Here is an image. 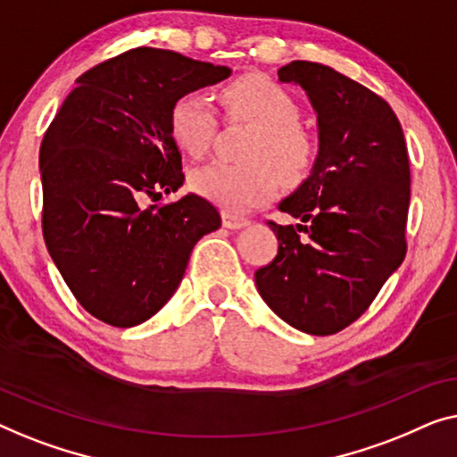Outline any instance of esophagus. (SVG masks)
I'll list each match as a JSON object with an SVG mask.
<instances>
[{"mask_svg": "<svg viewBox=\"0 0 457 457\" xmlns=\"http://www.w3.org/2000/svg\"><path fill=\"white\" fill-rule=\"evenodd\" d=\"M221 220H223V228H228V229H242V228H246L248 223H250L246 217L234 215V213H229V211H223Z\"/></svg>", "mask_w": 457, "mask_h": 457, "instance_id": "1", "label": "esophagus"}]
</instances>
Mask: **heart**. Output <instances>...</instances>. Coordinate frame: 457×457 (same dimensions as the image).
I'll use <instances>...</instances> for the list:
<instances>
[{"label":"heart","instance_id":"obj_1","mask_svg":"<svg viewBox=\"0 0 457 457\" xmlns=\"http://www.w3.org/2000/svg\"><path fill=\"white\" fill-rule=\"evenodd\" d=\"M223 105L234 118L256 126L246 157L253 163H209L190 176L198 195L231 213H244L271 201L279 176L286 182H300L314 163V143L298 126V105L275 82L261 76H244L221 93ZM215 113L203 93L178 97L170 112L173 143L192 157L209 149L215 132Z\"/></svg>","mask_w":457,"mask_h":457}]
</instances>
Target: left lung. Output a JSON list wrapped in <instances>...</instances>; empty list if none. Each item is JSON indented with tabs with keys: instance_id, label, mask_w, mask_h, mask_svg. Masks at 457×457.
<instances>
[{
	"instance_id": "left-lung-1",
	"label": "left lung",
	"mask_w": 457,
	"mask_h": 457,
	"mask_svg": "<svg viewBox=\"0 0 457 457\" xmlns=\"http://www.w3.org/2000/svg\"><path fill=\"white\" fill-rule=\"evenodd\" d=\"M317 113L311 176L279 203L298 226L269 221L278 256L254 273L294 329L331 336L362 314L406 256L410 163L400 120L378 95L314 62L279 68Z\"/></svg>"
}]
</instances>
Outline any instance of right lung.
<instances>
[{
    "instance_id": "obj_1",
    "label": "right lung",
    "mask_w": 457,
    "mask_h": 457,
    "mask_svg": "<svg viewBox=\"0 0 457 457\" xmlns=\"http://www.w3.org/2000/svg\"><path fill=\"white\" fill-rule=\"evenodd\" d=\"M229 74L176 51L130 49L76 79L45 132V244L74 298L103 323L134 327L162 311L195 244L221 226L198 195L145 203L184 184L171 105Z\"/></svg>"
}]
</instances>
